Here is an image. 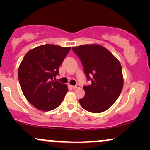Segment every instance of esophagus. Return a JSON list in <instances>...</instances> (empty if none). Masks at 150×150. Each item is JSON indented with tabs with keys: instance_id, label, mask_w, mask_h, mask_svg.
<instances>
[{
	"instance_id": "esophagus-1",
	"label": "esophagus",
	"mask_w": 150,
	"mask_h": 150,
	"mask_svg": "<svg viewBox=\"0 0 150 150\" xmlns=\"http://www.w3.org/2000/svg\"><path fill=\"white\" fill-rule=\"evenodd\" d=\"M71 87L73 89H77V88H79V87H80V85H71Z\"/></svg>"
}]
</instances>
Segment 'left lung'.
<instances>
[{
	"instance_id": "left-lung-1",
	"label": "left lung",
	"mask_w": 150,
	"mask_h": 150,
	"mask_svg": "<svg viewBox=\"0 0 150 150\" xmlns=\"http://www.w3.org/2000/svg\"><path fill=\"white\" fill-rule=\"evenodd\" d=\"M73 51L80 58L87 79L92 81L83 87L85 94L79 100L81 106L89 112H104L117 100L123 89L120 62L99 44L75 46Z\"/></svg>"
}]
</instances>
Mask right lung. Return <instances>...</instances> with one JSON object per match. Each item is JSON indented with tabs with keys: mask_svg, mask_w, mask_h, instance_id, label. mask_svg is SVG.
I'll return each mask as SVG.
<instances>
[{
	"mask_svg": "<svg viewBox=\"0 0 150 150\" xmlns=\"http://www.w3.org/2000/svg\"><path fill=\"white\" fill-rule=\"evenodd\" d=\"M71 48L45 44L30 50L18 69L22 92L34 107L49 111L60 106L68 92L67 85L54 81L58 68Z\"/></svg>",
	"mask_w": 150,
	"mask_h": 150,
	"instance_id": "right-lung-1",
	"label": "right lung"
}]
</instances>
